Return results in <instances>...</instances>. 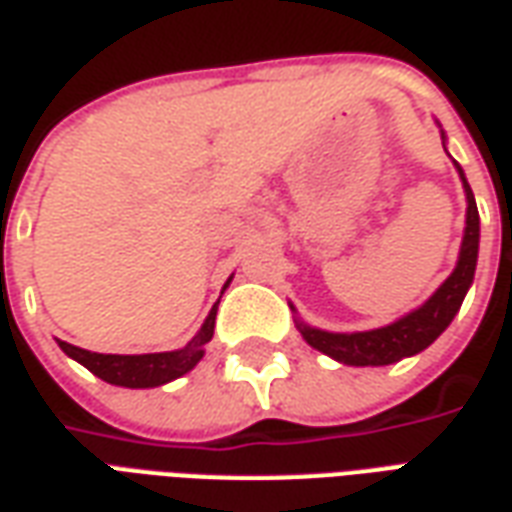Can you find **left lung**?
Instances as JSON below:
<instances>
[{"label":"left lung","instance_id":"obj_1","mask_svg":"<svg viewBox=\"0 0 512 512\" xmlns=\"http://www.w3.org/2000/svg\"><path fill=\"white\" fill-rule=\"evenodd\" d=\"M458 174L464 179L466 190V231L453 275L436 289L434 297L425 302L423 308H417L398 322L387 324L382 330L349 335L324 333V330H313V327L300 324L302 338L311 343L313 349L330 354L346 365H390L401 357L423 352L425 346H431L439 335L445 333V327L453 322V316L464 302L466 289L475 278L477 242H480V215H477L475 196H472L464 171L458 169Z\"/></svg>","mask_w":512,"mask_h":512}]
</instances>
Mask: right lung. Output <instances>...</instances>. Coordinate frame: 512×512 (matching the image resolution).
Returning <instances> with one entry per match:
<instances>
[{
    "label": "right lung",
    "instance_id": "right-lung-1",
    "mask_svg": "<svg viewBox=\"0 0 512 512\" xmlns=\"http://www.w3.org/2000/svg\"><path fill=\"white\" fill-rule=\"evenodd\" d=\"M215 313H218V305L210 311L207 322L201 324L199 335L185 349H177V352L98 354L67 341H59V346H62V352L70 354L84 368H89L92 374L100 376L103 382L119 384V387H158V384H166L177 376L188 374L190 368L204 357V343H210L212 330H215Z\"/></svg>",
    "mask_w": 512,
    "mask_h": 512
}]
</instances>
